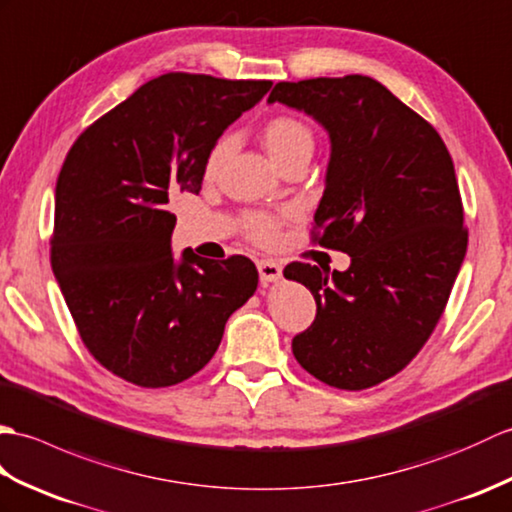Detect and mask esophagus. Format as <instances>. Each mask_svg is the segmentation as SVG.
<instances>
[{
	"mask_svg": "<svg viewBox=\"0 0 512 512\" xmlns=\"http://www.w3.org/2000/svg\"><path fill=\"white\" fill-rule=\"evenodd\" d=\"M256 267H258L260 280H263V282H276V280L282 278V267L276 263V260H271V258L258 260Z\"/></svg>",
	"mask_w": 512,
	"mask_h": 512,
	"instance_id": "1",
	"label": "esophagus"
}]
</instances>
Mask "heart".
<instances>
[{"label":"heart","instance_id":"1","mask_svg":"<svg viewBox=\"0 0 512 512\" xmlns=\"http://www.w3.org/2000/svg\"><path fill=\"white\" fill-rule=\"evenodd\" d=\"M263 144L271 160L280 166L295 153H302V151L311 153L313 133L298 118L276 116L269 122H265ZM230 149H232L230 138H221L212 144V149L206 155V162H203V175H206V179H212L219 173V168L227 157V153H230ZM243 230L256 243H271L278 234V221L274 217H269V214L252 212L243 219Z\"/></svg>","mask_w":512,"mask_h":512}]
</instances>
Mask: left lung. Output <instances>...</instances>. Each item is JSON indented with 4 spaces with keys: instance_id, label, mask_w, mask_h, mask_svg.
Wrapping results in <instances>:
<instances>
[{
    "instance_id": "obj_1",
    "label": "left lung",
    "mask_w": 512,
    "mask_h": 512,
    "mask_svg": "<svg viewBox=\"0 0 512 512\" xmlns=\"http://www.w3.org/2000/svg\"><path fill=\"white\" fill-rule=\"evenodd\" d=\"M267 102L304 111L328 133L315 241L350 256L333 274L285 269L317 304L293 355L333 388H372L425 346L467 254L451 155L427 120L370 76L278 83Z\"/></svg>"
}]
</instances>
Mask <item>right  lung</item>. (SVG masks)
I'll use <instances>...</instances> for the list:
<instances>
[{
  "instance_id": "obj_1",
  "label": "right lung",
  "mask_w": 512,
  "mask_h": 512,
  "mask_svg": "<svg viewBox=\"0 0 512 512\" xmlns=\"http://www.w3.org/2000/svg\"><path fill=\"white\" fill-rule=\"evenodd\" d=\"M271 81L170 72L87 127L54 190L52 271L94 359L140 388H168L217 352L225 322L252 298L245 256L175 260L168 203L199 195L203 162Z\"/></svg>"
}]
</instances>
